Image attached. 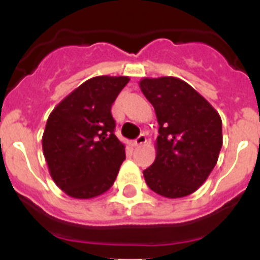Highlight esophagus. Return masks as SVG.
<instances>
[{
    "instance_id": "esophagus-1",
    "label": "esophagus",
    "mask_w": 260,
    "mask_h": 260,
    "mask_svg": "<svg viewBox=\"0 0 260 260\" xmlns=\"http://www.w3.org/2000/svg\"><path fill=\"white\" fill-rule=\"evenodd\" d=\"M146 142H147L146 134H141L134 141V144H135V146H142V144H144V143H146Z\"/></svg>"
}]
</instances>
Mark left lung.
I'll return each mask as SVG.
<instances>
[{
    "instance_id": "obj_1",
    "label": "left lung",
    "mask_w": 260,
    "mask_h": 260,
    "mask_svg": "<svg viewBox=\"0 0 260 260\" xmlns=\"http://www.w3.org/2000/svg\"><path fill=\"white\" fill-rule=\"evenodd\" d=\"M139 86L158 122L157 153L143 171L146 183L167 198L192 194L217 162L221 118L201 93L178 78H144Z\"/></svg>"
}]
</instances>
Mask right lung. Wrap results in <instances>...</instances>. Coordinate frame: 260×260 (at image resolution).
<instances>
[{"label":"right lung","mask_w":260,"mask_h":260,"mask_svg":"<svg viewBox=\"0 0 260 260\" xmlns=\"http://www.w3.org/2000/svg\"><path fill=\"white\" fill-rule=\"evenodd\" d=\"M127 77H95L66 96L49 114L43 152L62 191L77 199L95 198L112 187L125 160L110 113Z\"/></svg>","instance_id":"right-lung-1"}]
</instances>
